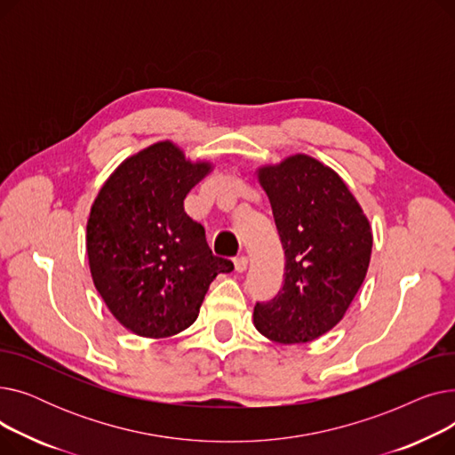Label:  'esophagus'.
Segmentation results:
<instances>
[{"instance_id": "esophagus-1", "label": "esophagus", "mask_w": 455, "mask_h": 455, "mask_svg": "<svg viewBox=\"0 0 455 455\" xmlns=\"http://www.w3.org/2000/svg\"><path fill=\"white\" fill-rule=\"evenodd\" d=\"M247 266H249V258L247 256H237L234 259V267H235L237 273H243L247 269Z\"/></svg>"}]
</instances>
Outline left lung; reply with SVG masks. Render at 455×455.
I'll return each instance as SVG.
<instances>
[{"label":"left lung","mask_w":455,"mask_h":455,"mask_svg":"<svg viewBox=\"0 0 455 455\" xmlns=\"http://www.w3.org/2000/svg\"><path fill=\"white\" fill-rule=\"evenodd\" d=\"M285 254L278 295L256 302L254 326L282 345L336 326L365 280L372 232L343 179L307 155L258 170Z\"/></svg>","instance_id":"left-lung-1"}]
</instances>
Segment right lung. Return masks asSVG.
Wrapping results in <instances>:
<instances>
[{
  "label": "right lung",
  "instance_id": "1",
  "mask_svg": "<svg viewBox=\"0 0 455 455\" xmlns=\"http://www.w3.org/2000/svg\"><path fill=\"white\" fill-rule=\"evenodd\" d=\"M210 170L158 141L119 165L92 204L86 252L95 290L141 338H170L194 324L213 278L234 269L184 212L189 189Z\"/></svg>",
  "mask_w": 455,
  "mask_h": 455
}]
</instances>
